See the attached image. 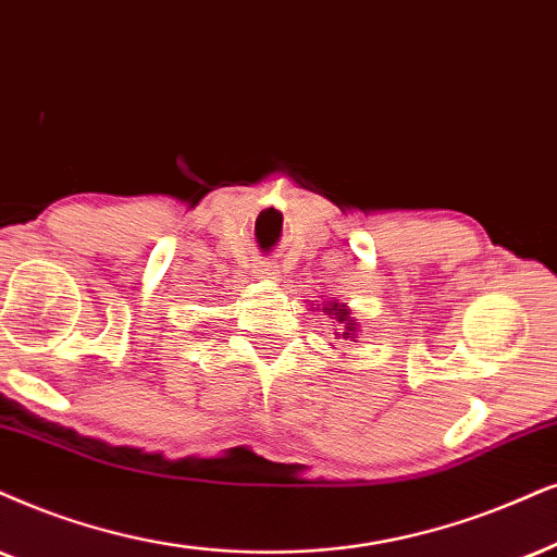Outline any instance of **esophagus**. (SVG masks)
<instances>
[{"mask_svg": "<svg viewBox=\"0 0 557 557\" xmlns=\"http://www.w3.org/2000/svg\"><path fill=\"white\" fill-rule=\"evenodd\" d=\"M255 272H257V277H262V280H277V270H274V264H270V262H259Z\"/></svg>", "mask_w": 557, "mask_h": 557, "instance_id": "obj_1", "label": "esophagus"}]
</instances>
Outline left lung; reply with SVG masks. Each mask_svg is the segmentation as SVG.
Segmentation results:
<instances>
[{
  "instance_id": "8db88e82",
  "label": "left lung",
  "mask_w": 557,
  "mask_h": 557,
  "mask_svg": "<svg viewBox=\"0 0 557 557\" xmlns=\"http://www.w3.org/2000/svg\"><path fill=\"white\" fill-rule=\"evenodd\" d=\"M323 311H329L331 315H334L336 321L342 323V331H336V334H339L342 339L357 342V331H360V329H357V326H360V323H355V321H351V315H349L347 308H339V306H336V302H334V306H331V308H323Z\"/></svg>"
}]
</instances>
